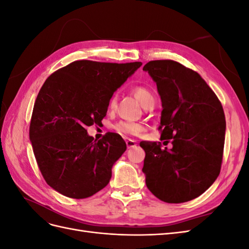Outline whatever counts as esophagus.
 Returning a JSON list of instances; mask_svg holds the SVG:
<instances>
[{"label":"esophagus","instance_id":"1","mask_svg":"<svg viewBox=\"0 0 249 249\" xmlns=\"http://www.w3.org/2000/svg\"><path fill=\"white\" fill-rule=\"evenodd\" d=\"M125 143H126V146L127 148H133V147H136V141L135 140H132V139H126L125 140Z\"/></svg>","mask_w":249,"mask_h":249}]
</instances>
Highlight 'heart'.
Segmentation results:
<instances>
[{
    "label": "heart",
    "mask_w": 249,
    "mask_h": 249,
    "mask_svg": "<svg viewBox=\"0 0 249 249\" xmlns=\"http://www.w3.org/2000/svg\"><path fill=\"white\" fill-rule=\"evenodd\" d=\"M133 95L136 97L139 103L143 107H146L150 104L155 103V96L150 90L142 85L135 86L132 89ZM116 106V96H112L109 103V108L113 109ZM114 129L117 133L123 135H131V136H137L140 133L144 131V125L141 123H134V122H119L114 125Z\"/></svg>",
    "instance_id": "heart-1"
}]
</instances>
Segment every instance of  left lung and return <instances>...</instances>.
I'll list each match as a JSON object with an SVG mask.
<instances>
[{
  "label": "left lung",
  "instance_id": "left-lung-1",
  "mask_svg": "<svg viewBox=\"0 0 249 249\" xmlns=\"http://www.w3.org/2000/svg\"><path fill=\"white\" fill-rule=\"evenodd\" d=\"M156 82L162 101L160 143L140 142L142 171L156 197L180 203L198 197L219 176L225 117L217 95L199 74L173 60H153L143 66ZM169 142V141H166Z\"/></svg>",
  "mask_w": 249,
  "mask_h": 249
}]
</instances>
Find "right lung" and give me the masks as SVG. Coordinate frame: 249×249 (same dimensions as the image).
<instances>
[{"instance_id": "right-lung-1", "label": "right lung", "mask_w": 249, "mask_h": 249, "mask_svg": "<svg viewBox=\"0 0 249 249\" xmlns=\"http://www.w3.org/2000/svg\"><path fill=\"white\" fill-rule=\"evenodd\" d=\"M141 65L77 60L43 83L29 135L37 165L53 189L81 199L108 185L126 144L116 133L93 140L86 127L102 124L113 93Z\"/></svg>"}]
</instances>
